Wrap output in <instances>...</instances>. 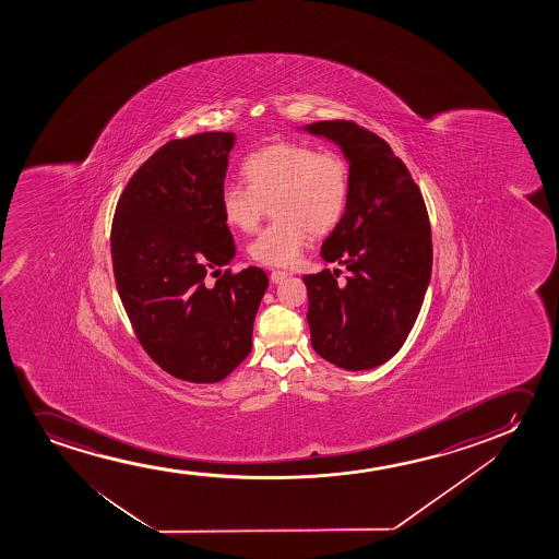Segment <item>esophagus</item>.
Masks as SVG:
<instances>
[{
  "label": "esophagus",
  "instance_id": "34e87169",
  "mask_svg": "<svg viewBox=\"0 0 559 559\" xmlns=\"http://www.w3.org/2000/svg\"><path fill=\"white\" fill-rule=\"evenodd\" d=\"M290 275L288 271H283V269H275V271H271V283H283L286 276Z\"/></svg>",
  "mask_w": 559,
  "mask_h": 559
}]
</instances>
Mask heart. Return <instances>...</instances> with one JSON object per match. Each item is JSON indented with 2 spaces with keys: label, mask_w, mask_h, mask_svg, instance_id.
<instances>
[{
  "label": "heart",
  "mask_w": 559,
  "mask_h": 559,
  "mask_svg": "<svg viewBox=\"0 0 559 559\" xmlns=\"http://www.w3.org/2000/svg\"><path fill=\"white\" fill-rule=\"evenodd\" d=\"M242 176L248 187L229 183L219 192L223 222L238 233H253L273 206L275 222L248 246L250 258L267 267L292 265L309 233L334 229L352 192L349 162L304 143L263 146L246 158Z\"/></svg>",
  "instance_id": "1"
}]
</instances>
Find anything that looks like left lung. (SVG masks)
I'll return each mask as SVG.
<instances>
[{
    "instance_id": "1",
    "label": "left lung",
    "mask_w": 559,
    "mask_h": 559,
    "mask_svg": "<svg viewBox=\"0 0 559 559\" xmlns=\"http://www.w3.org/2000/svg\"><path fill=\"white\" fill-rule=\"evenodd\" d=\"M342 146L352 169L345 214L322 245V260L345 265L304 276L311 344L345 370H368L403 347L420 313L433 263L428 210L403 160L352 120L307 126Z\"/></svg>"
}]
</instances>
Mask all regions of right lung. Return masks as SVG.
I'll use <instances>...</instances> for the list:
<instances>
[{"label": "right lung", "mask_w": 559, "mask_h": 559, "mask_svg": "<svg viewBox=\"0 0 559 559\" xmlns=\"http://www.w3.org/2000/svg\"><path fill=\"white\" fill-rule=\"evenodd\" d=\"M235 135L174 139L143 162L116 204L110 252L123 309L146 355L192 383L227 378L252 349L265 271L227 269L235 240L219 192Z\"/></svg>", "instance_id": "add662e5"}]
</instances>
